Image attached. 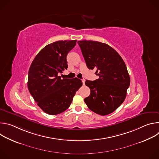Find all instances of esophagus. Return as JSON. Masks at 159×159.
<instances>
[{"label": "esophagus", "mask_w": 159, "mask_h": 159, "mask_svg": "<svg viewBox=\"0 0 159 159\" xmlns=\"http://www.w3.org/2000/svg\"><path fill=\"white\" fill-rule=\"evenodd\" d=\"M82 83H83V84L84 85V84H85V80L84 79H82Z\"/></svg>", "instance_id": "esophagus-1"}]
</instances>
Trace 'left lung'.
I'll use <instances>...</instances> for the list:
<instances>
[{
  "label": "left lung",
  "mask_w": 159,
  "mask_h": 159,
  "mask_svg": "<svg viewBox=\"0 0 159 159\" xmlns=\"http://www.w3.org/2000/svg\"><path fill=\"white\" fill-rule=\"evenodd\" d=\"M89 69H96L99 78L86 80L90 94L84 99L87 107L102 116L114 112L125 101L130 78L121 56L108 44L94 41H79Z\"/></svg>",
  "instance_id": "obj_1"
}]
</instances>
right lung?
<instances>
[{
  "instance_id": "right-lung-1",
  "label": "right lung",
  "mask_w": 159,
  "mask_h": 159,
  "mask_svg": "<svg viewBox=\"0 0 159 159\" xmlns=\"http://www.w3.org/2000/svg\"><path fill=\"white\" fill-rule=\"evenodd\" d=\"M77 40L58 41L47 45L35 57L28 72L29 91L38 106L46 113L56 115L70 106L82 85L74 78L61 79L58 74L67 69L66 56Z\"/></svg>"
}]
</instances>
